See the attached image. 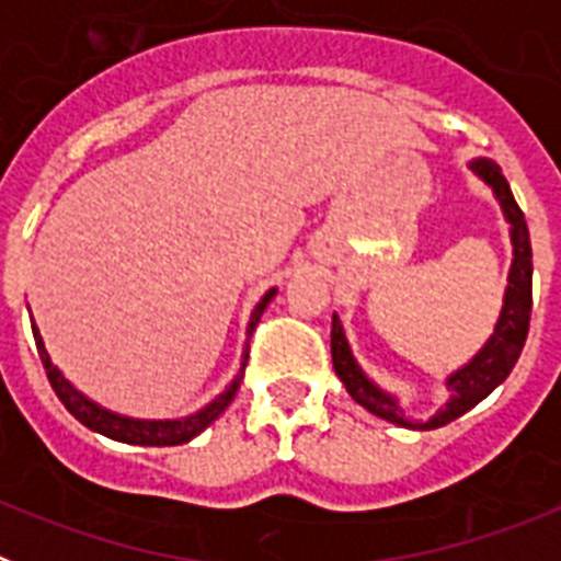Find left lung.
I'll return each instance as SVG.
<instances>
[{
    "instance_id": "1",
    "label": "left lung",
    "mask_w": 561,
    "mask_h": 561,
    "mask_svg": "<svg viewBox=\"0 0 561 561\" xmlns=\"http://www.w3.org/2000/svg\"><path fill=\"white\" fill-rule=\"evenodd\" d=\"M466 168H469V171L492 191L494 199H497L505 225H508L514 257L512 266H508L503 306H500V317L497 323H494V331L489 334V340L480 345V351L472 359L463 362L460 368H455L453 374L444 379V385H447L449 390V399L424 421L404 415L399 396L385 390L381 385H376V381L362 370L354 351H351V342L348 336H345L340 317L334 314V323H331V359H334L336 376H340V381L345 385L351 399H354L356 404H362L368 413L379 415V419L408 430L444 427L449 421L469 413V410H472L474 404H480L497 385H503V381L508 379V374L514 370V365H517L519 354H523L525 336H528V323H531L534 264L531 238H528V225H525L523 210H519V205L514 202L512 187L505 182L497 162L489 160V157H478V160H469Z\"/></svg>"
}]
</instances>
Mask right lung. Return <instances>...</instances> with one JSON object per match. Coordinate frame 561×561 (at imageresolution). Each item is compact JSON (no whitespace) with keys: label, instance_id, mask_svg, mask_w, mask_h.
I'll use <instances>...</instances> for the list:
<instances>
[{"label":"right lung","instance_id":"obj_1","mask_svg":"<svg viewBox=\"0 0 561 561\" xmlns=\"http://www.w3.org/2000/svg\"><path fill=\"white\" fill-rule=\"evenodd\" d=\"M275 295L277 289L272 286V289L264 291V297L257 300L255 309H252L250 320H247V331H244L247 342H244V348H241V362H238V370L230 379V385H227L216 399L207 401L205 408H199L191 415H182V419H131V415L114 413V410L103 408V404H98L95 399H89L87 393H81V390H78L67 376H64V370L58 368V365H53L49 351L44 348L42 331H38L36 320H33V340H36L38 356H42V365L44 370H47L49 385H53V390H56V396L61 399L64 408L76 415L83 427H89L92 433L106 435V438L112 440H121V444H137V447H180V444H187V440H193L199 433H205L213 421L225 413L227 404L236 399L238 388H241V379H244L247 359H250V336Z\"/></svg>","mask_w":561,"mask_h":561}]
</instances>
